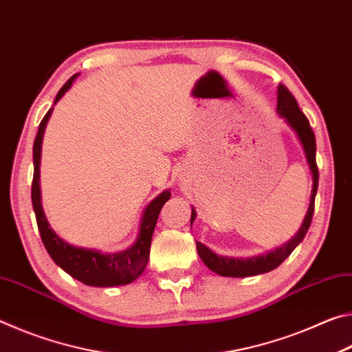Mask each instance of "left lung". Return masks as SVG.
I'll return each instance as SVG.
<instances>
[{
	"label": "left lung",
	"instance_id": "1",
	"mask_svg": "<svg viewBox=\"0 0 352 352\" xmlns=\"http://www.w3.org/2000/svg\"><path fill=\"white\" fill-rule=\"evenodd\" d=\"M276 111L279 113V116H283L285 119V122L295 130V133L300 140L302 148H305L306 153V160L309 163V168H311L312 172V178H314V186H312V194H311V204H309V210L305 220H302L301 228L298 230V233L295 237L284 243L283 247L276 248L275 252H270L267 254H261V256H254V258H248V259H239V258H226V256H220L212 252V250L204 245L201 242L195 241V245H197V253L200 256V259L204 261V264L208 267V269L216 272L220 276H230V278H245V276H254V275H261V273H267L273 269H276L278 265H281L285 261V258H289L290 253L296 248L298 243H300L307 233L309 226H311L312 222V216H314V208H315V194H317L318 189V168H317V162H315V152H317V144H315V135L314 130L309 124V119L305 116V113L300 110L298 107L296 99L294 98L287 88L284 85L278 87V105H276ZM195 210L192 208V214H190V225L195 220Z\"/></svg>",
	"mask_w": 352,
	"mask_h": 352
}]
</instances>
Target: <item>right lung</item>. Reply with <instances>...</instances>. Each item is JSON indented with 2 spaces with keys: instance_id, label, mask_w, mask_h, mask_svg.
Listing matches in <instances>:
<instances>
[{
  "instance_id": "obj_1",
  "label": "right lung",
  "mask_w": 352,
  "mask_h": 352,
  "mask_svg": "<svg viewBox=\"0 0 352 352\" xmlns=\"http://www.w3.org/2000/svg\"><path fill=\"white\" fill-rule=\"evenodd\" d=\"M79 74H74L69 77L67 83L60 88L57 93L54 104L58 102L65 93H67L76 77ZM54 109H50L45 118L41 119L37 136L34 141V178H32V206L35 212V219H37L38 231L41 236V242L50 253L52 261L63 269L65 272L76 278L87 285H94V287H113V285H124L135 281L142 272H144L148 253H151V242L152 234L157 225L158 214L162 211L163 205L169 200L170 192L164 190L158 195L157 199L152 200L151 204L142 212L141 225H140V234L138 239L132 247L124 250L119 253L104 254L98 252V250L90 248H80L69 245L65 242L62 237H58L54 230L47 223L46 216L41 208V194H40V157H41V141H43V133L46 129V124L50 121V116Z\"/></svg>"
}]
</instances>
